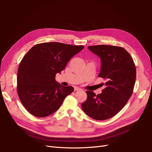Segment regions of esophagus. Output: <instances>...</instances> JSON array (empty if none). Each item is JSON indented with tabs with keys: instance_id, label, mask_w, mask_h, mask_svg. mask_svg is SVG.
<instances>
[{
	"instance_id": "1",
	"label": "esophagus",
	"mask_w": 152,
	"mask_h": 152,
	"mask_svg": "<svg viewBox=\"0 0 152 152\" xmlns=\"http://www.w3.org/2000/svg\"><path fill=\"white\" fill-rule=\"evenodd\" d=\"M80 89H81L80 88H77V87L75 88V91H79V90H80Z\"/></svg>"
}]
</instances>
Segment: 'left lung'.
Returning <instances> with one entry per match:
<instances>
[{
  "mask_svg": "<svg viewBox=\"0 0 152 152\" xmlns=\"http://www.w3.org/2000/svg\"><path fill=\"white\" fill-rule=\"evenodd\" d=\"M89 50L101 58L98 76L105 83L102 93L86 91L88 98L81 107L93 119H108L120 112L133 93L136 68L132 58L124 48L112 45L89 46Z\"/></svg>",
  "mask_w": 152,
  "mask_h": 152,
  "instance_id": "left-lung-1",
  "label": "left lung"
}]
</instances>
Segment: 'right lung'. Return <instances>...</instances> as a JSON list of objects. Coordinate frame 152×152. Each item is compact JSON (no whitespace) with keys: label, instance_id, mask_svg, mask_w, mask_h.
Masks as SVG:
<instances>
[{"label":"right lung","instance_id":"obj_1","mask_svg":"<svg viewBox=\"0 0 152 152\" xmlns=\"http://www.w3.org/2000/svg\"><path fill=\"white\" fill-rule=\"evenodd\" d=\"M58 42L42 43L34 46L19 64L17 93L29 113L38 117H47L56 112L64 99L73 92L56 81L70 59L84 48Z\"/></svg>","mask_w":152,"mask_h":152}]
</instances>
